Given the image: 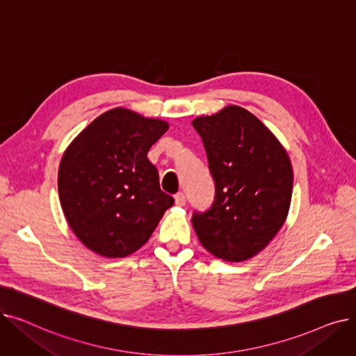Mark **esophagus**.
<instances>
[{
  "label": "esophagus",
  "mask_w": 356,
  "mask_h": 356,
  "mask_svg": "<svg viewBox=\"0 0 356 356\" xmlns=\"http://www.w3.org/2000/svg\"><path fill=\"white\" fill-rule=\"evenodd\" d=\"M175 202H176L177 207H184V203H186V196H184V193H177V195L175 196Z\"/></svg>",
  "instance_id": "obj_1"
}]
</instances>
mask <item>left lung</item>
<instances>
[{
	"mask_svg": "<svg viewBox=\"0 0 356 356\" xmlns=\"http://www.w3.org/2000/svg\"><path fill=\"white\" fill-rule=\"evenodd\" d=\"M192 125L215 181L211 209L195 212L200 244L225 261L263 251L287 218L293 168L284 147L250 111L229 105Z\"/></svg>",
	"mask_w": 356,
	"mask_h": 356,
	"instance_id": "left-lung-1",
	"label": "left lung"
}]
</instances>
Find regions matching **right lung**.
Masks as SVG:
<instances>
[{
    "label": "right lung",
    "instance_id": "right-lung-1",
    "mask_svg": "<svg viewBox=\"0 0 356 356\" xmlns=\"http://www.w3.org/2000/svg\"><path fill=\"white\" fill-rule=\"evenodd\" d=\"M168 124L115 108L74 138L59 165V199L73 234L108 258L136 252L175 199L160 189L147 153Z\"/></svg>",
    "mask_w": 356,
    "mask_h": 356
}]
</instances>
